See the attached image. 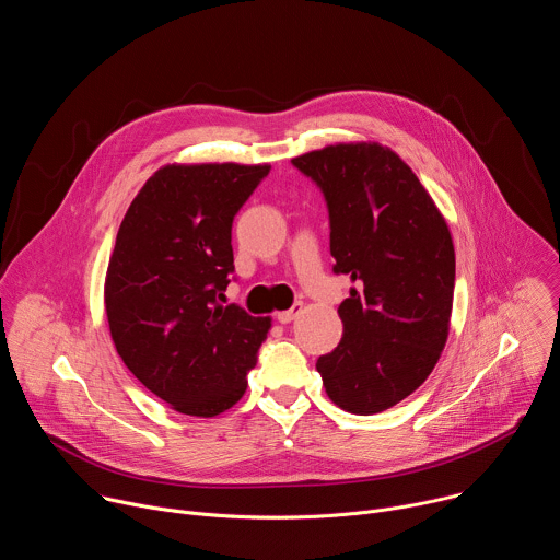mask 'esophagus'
Here are the masks:
<instances>
[{"label":"esophagus","mask_w":560,"mask_h":560,"mask_svg":"<svg viewBox=\"0 0 560 560\" xmlns=\"http://www.w3.org/2000/svg\"><path fill=\"white\" fill-rule=\"evenodd\" d=\"M301 310H303V303H294L290 310L277 312V322H279V324H290V322H294V318L301 314Z\"/></svg>","instance_id":"esophagus-1"}]
</instances>
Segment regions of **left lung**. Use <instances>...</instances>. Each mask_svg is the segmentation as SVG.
Here are the masks:
<instances>
[{"label":"left lung","instance_id":"8db88e82","mask_svg":"<svg viewBox=\"0 0 560 560\" xmlns=\"http://www.w3.org/2000/svg\"><path fill=\"white\" fill-rule=\"evenodd\" d=\"M324 190L335 272L357 288L339 305L343 337L318 357L326 394L352 415H378L434 370L454 301V244L412 168L376 141L292 159Z\"/></svg>","mask_w":560,"mask_h":560}]
</instances>
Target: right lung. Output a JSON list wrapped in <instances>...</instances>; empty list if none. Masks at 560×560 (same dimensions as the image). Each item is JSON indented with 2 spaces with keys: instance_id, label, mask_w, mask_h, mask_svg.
Masks as SVG:
<instances>
[{
  "instance_id": "right-lung-1",
  "label": "right lung",
  "mask_w": 560,
  "mask_h": 560,
  "mask_svg": "<svg viewBox=\"0 0 560 560\" xmlns=\"http://www.w3.org/2000/svg\"><path fill=\"white\" fill-rule=\"evenodd\" d=\"M270 164H168L132 199L108 261L104 303L126 368L173 410L210 419L246 394L272 326L223 290L232 221Z\"/></svg>"
}]
</instances>
